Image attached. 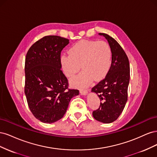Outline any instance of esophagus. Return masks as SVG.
Listing matches in <instances>:
<instances>
[{"label":"esophagus","instance_id":"1","mask_svg":"<svg viewBox=\"0 0 157 157\" xmlns=\"http://www.w3.org/2000/svg\"><path fill=\"white\" fill-rule=\"evenodd\" d=\"M88 91L86 89H80V93L82 95H86L88 94Z\"/></svg>","mask_w":157,"mask_h":157}]
</instances>
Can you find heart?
Wrapping results in <instances>:
<instances>
[{"mask_svg":"<svg viewBox=\"0 0 157 157\" xmlns=\"http://www.w3.org/2000/svg\"><path fill=\"white\" fill-rule=\"evenodd\" d=\"M69 54H63L60 62L64 74L72 77L79 71H82L71 79L77 86H86L93 78L101 80L109 73L112 63V50L105 41L82 40L69 49Z\"/></svg>","mask_w":157,"mask_h":157,"instance_id":"heart-1","label":"heart"}]
</instances>
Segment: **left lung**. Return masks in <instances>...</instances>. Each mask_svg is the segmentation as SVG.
I'll use <instances>...</instances> for the list:
<instances>
[{"label":"left lung","instance_id":"1","mask_svg":"<svg viewBox=\"0 0 157 157\" xmlns=\"http://www.w3.org/2000/svg\"><path fill=\"white\" fill-rule=\"evenodd\" d=\"M107 40L112 50V63L105 78L92 88L98 94L100 106L93 117L103 123H111L121 115L128 99L130 82V63L121 45L105 33H99Z\"/></svg>","mask_w":157,"mask_h":157}]
</instances>
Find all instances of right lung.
<instances>
[{
    "instance_id": "1",
    "label": "right lung",
    "mask_w": 157,
    "mask_h": 157,
    "mask_svg": "<svg viewBox=\"0 0 157 157\" xmlns=\"http://www.w3.org/2000/svg\"><path fill=\"white\" fill-rule=\"evenodd\" d=\"M69 40L46 36L28 50L25 63V94L33 115L44 123L63 118L71 98L78 90L68 88V80L61 71V52Z\"/></svg>"
}]
</instances>
